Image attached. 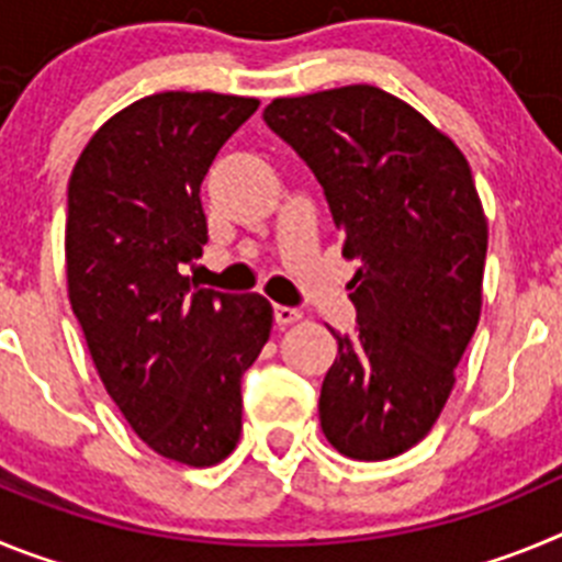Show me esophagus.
I'll list each match as a JSON object with an SVG mask.
<instances>
[{"label": "esophagus", "mask_w": 562, "mask_h": 562, "mask_svg": "<svg viewBox=\"0 0 562 562\" xmlns=\"http://www.w3.org/2000/svg\"><path fill=\"white\" fill-rule=\"evenodd\" d=\"M272 315H276L278 326H290V324H295V321H301V315H304V312L295 310V306H276V312H272Z\"/></svg>", "instance_id": "34e87169"}]
</instances>
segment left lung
<instances>
[{"label":"left lung","instance_id":"8db88e82","mask_svg":"<svg viewBox=\"0 0 562 562\" xmlns=\"http://www.w3.org/2000/svg\"><path fill=\"white\" fill-rule=\"evenodd\" d=\"M265 123L324 188L342 256L362 261L321 428L349 459H394L434 428L479 326L486 220L473 171L414 106L369 83L278 98Z\"/></svg>","mask_w":562,"mask_h":562}]
</instances>
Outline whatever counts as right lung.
Segmentation results:
<instances>
[{
  "label": "right lung",
  "instance_id": "1",
  "mask_svg": "<svg viewBox=\"0 0 562 562\" xmlns=\"http://www.w3.org/2000/svg\"><path fill=\"white\" fill-rule=\"evenodd\" d=\"M256 98L160 92L103 123L67 188L69 304L109 396L154 453L191 467L231 456L241 376L270 340L267 297L200 290V186Z\"/></svg>",
  "mask_w": 562,
  "mask_h": 562
}]
</instances>
